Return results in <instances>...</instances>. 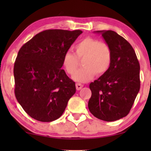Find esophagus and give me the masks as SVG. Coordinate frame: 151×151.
Instances as JSON below:
<instances>
[{
  "label": "esophagus",
  "instance_id": "1",
  "mask_svg": "<svg viewBox=\"0 0 151 151\" xmlns=\"http://www.w3.org/2000/svg\"><path fill=\"white\" fill-rule=\"evenodd\" d=\"M76 88H77V90H80L82 87H83V84L80 83H76Z\"/></svg>",
  "mask_w": 151,
  "mask_h": 151
}]
</instances>
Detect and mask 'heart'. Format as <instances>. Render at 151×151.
I'll list each match as a JSON object with an SVG mask.
<instances>
[{
  "label": "heart",
  "instance_id": "heart-1",
  "mask_svg": "<svg viewBox=\"0 0 151 151\" xmlns=\"http://www.w3.org/2000/svg\"><path fill=\"white\" fill-rule=\"evenodd\" d=\"M76 54L67 51L63 58L64 69L69 75H73L79 65L78 59L84 58L83 67L73 76V80L80 82H86L97 73L98 76L108 71L112 61V51L106 42L87 37L82 39L75 46Z\"/></svg>",
  "mask_w": 151,
  "mask_h": 151
}]
</instances>
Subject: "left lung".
I'll use <instances>...</instances> for the list:
<instances>
[{"mask_svg": "<svg viewBox=\"0 0 151 151\" xmlns=\"http://www.w3.org/2000/svg\"><path fill=\"white\" fill-rule=\"evenodd\" d=\"M94 33L101 34L110 46L112 61L108 71L90 84L88 109L97 118L116 121L129 114L139 91V63L130 43L116 32Z\"/></svg>", "mask_w": 151, "mask_h": 151, "instance_id": "8db88e82", "label": "left lung"}]
</instances>
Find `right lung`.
<instances>
[{
	"label": "right lung",
	"mask_w": 151,
	"mask_h": 151,
	"mask_svg": "<svg viewBox=\"0 0 151 151\" xmlns=\"http://www.w3.org/2000/svg\"><path fill=\"white\" fill-rule=\"evenodd\" d=\"M82 33L43 31L18 51L14 68L15 96L32 118L44 122L58 119L75 94V82L61 67L64 55Z\"/></svg>",
	"instance_id": "add662e5"
}]
</instances>
